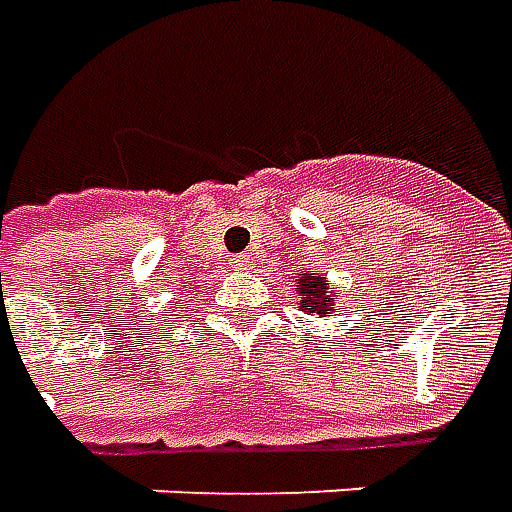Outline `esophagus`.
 <instances>
[{
    "mask_svg": "<svg viewBox=\"0 0 512 512\" xmlns=\"http://www.w3.org/2000/svg\"><path fill=\"white\" fill-rule=\"evenodd\" d=\"M231 267H234V270H248L250 259L248 256H234V259H231Z\"/></svg>",
    "mask_w": 512,
    "mask_h": 512,
    "instance_id": "obj_1",
    "label": "esophagus"
}]
</instances>
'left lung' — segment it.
Listing matches in <instances>:
<instances>
[{
    "label": "left lung",
    "mask_w": 512,
    "mask_h": 512,
    "mask_svg": "<svg viewBox=\"0 0 512 512\" xmlns=\"http://www.w3.org/2000/svg\"><path fill=\"white\" fill-rule=\"evenodd\" d=\"M300 311H308V314H328L331 311V303H333V295L328 292V286H325V281L322 278H317V275H303L300 278Z\"/></svg>",
    "instance_id": "1"
}]
</instances>
